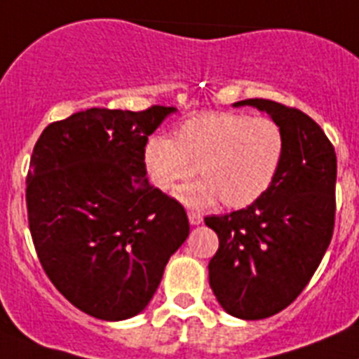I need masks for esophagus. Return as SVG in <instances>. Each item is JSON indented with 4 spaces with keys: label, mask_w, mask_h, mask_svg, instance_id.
Segmentation results:
<instances>
[{
    "label": "esophagus",
    "mask_w": 359,
    "mask_h": 359,
    "mask_svg": "<svg viewBox=\"0 0 359 359\" xmlns=\"http://www.w3.org/2000/svg\"><path fill=\"white\" fill-rule=\"evenodd\" d=\"M188 219H189V224H194V226H197V224H201V222H203V215H201V213H197V212H189Z\"/></svg>",
    "instance_id": "1"
}]
</instances>
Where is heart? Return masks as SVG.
Returning a JSON list of instances; mask_svg holds the SVG:
<instances>
[{"label": "heart", "mask_w": 359, "mask_h": 359, "mask_svg": "<svg viewBox=\"0 0 359 359\" xmlns=\"http://www.w3.org/2000/svg\"><path fill=\"white\" fill-rule=\"evenodd\" d=\"M285 158V135L264 116L204 113L186 120L173 140L156 137L146 146L147 173L156 188L171 194L201 175L197 184L180 189L189 206L222 201L230 210L248 208L266 194Z\"/></svg>", "instance_id": "b5f03b06"}]
</instances>
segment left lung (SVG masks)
I'll return each instance as SVG.
<instances>
[{
    "label": "left lung",
    "instance_id": "8db88e82",
    "mask_svg": "<svg viewBox=\"0 0 359 359\" xmlns=\"http://www.w3.org/2000/svg\"><path fill=\"white\" fill-rule=\"evenodd\" d=\"M252 105L279 123L285 158L273 184L252 206L206 217L219 237L210 287L219 305L239 319H264L287 309L309 285L327 252L336 215V153L303 111L264 98Z\"/></svg>",
    "mask_w": 359,
    "mask_h": 359
}]
</instances>
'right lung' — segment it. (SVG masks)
Wrapping results in <instances>:
<instances>
[{"instance_id": "right-lung-1", "label": "right lung", "mask_w": 359, "mask_h": 359, "mask_svg": "<svg viewBox=\"0 0 359 359\" xmlns=\"http://www.w3.org/2000/svg\"><path fill=\"white\" fill-rule=\"evenodd\" d=\"M175 107H91L49 123L27 175L36 254L62 296L93 318L140 314L188 239L184 208L146 177L147 137Z\"/></svg>"}]
</instances>
